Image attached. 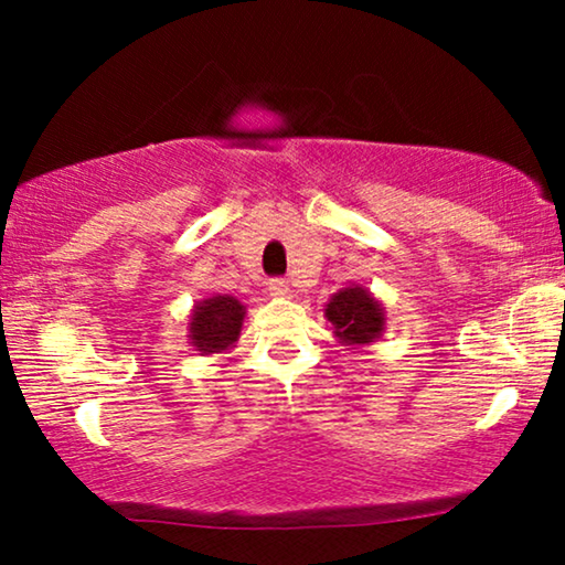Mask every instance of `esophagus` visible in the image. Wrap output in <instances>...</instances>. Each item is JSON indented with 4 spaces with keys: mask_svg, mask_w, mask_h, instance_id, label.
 Instances as JSON below:
<instances>
[{
    "mask_svg": "<svg viewBox=\"0 0 565 565\" xmlns=\"http://www.w3.org/2000/svg\"><path fill=\"white\" fill-rule=\"evenodd\" d=\"M267 290H269V296H275V298L290 296V285H288V280H282V277H273V280L267 282Z\"/></svg>",
    "mask_w": 565,
    "mask_h": 565,
    "instance_id": "34e87169",
    "label": "esophagus"
}]
</instances>
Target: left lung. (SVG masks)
Listing matches in <instances>:
<instances>
[{
	"instance_id": "obj_1",
	"label": "left lung",
	"mask_w": 565,
	"mask_h": 565,
	"mask_svg": "<svg viewBox=\"0 0 565 565\" xmlns=\"http://www.w3.org/2000/svg\"><path fill=\"white\" fill-rule=\"evenodd\" d=\"M323 313H327L331 327H334L339 342L350 347L375 342L385 329L383 306L360 285H350V288L334 292V298L329 300Z\"/></svg>"
}]
</instances>
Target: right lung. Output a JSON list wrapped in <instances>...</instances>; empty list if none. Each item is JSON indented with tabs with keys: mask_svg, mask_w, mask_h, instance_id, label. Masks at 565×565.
<instances>
[{
	"mask_svg": "<svg viewBox=\"0 0 565 565\" xmlns=\"http://www.w3.org/2000/svg\"><path fill=\"white\" fill-rule=\"evenodd\" d=\"M246 308L231 296L200 300L190 316V344L203 354L231 350L238 342Z\"/></svg>",
	"mask_w": 565,
	"mask_h": 565,
	"instance_id": "obj_1",
	"label": "right lung"
}]
</instances>
